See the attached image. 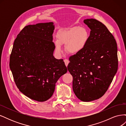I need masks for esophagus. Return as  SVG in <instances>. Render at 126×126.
I'll return each mask as SVG.
<instances>
[{"instance_id":"1","label":"esophagus","mask_w":126,"mask_h":126,"mask_svg":"<svg viewBox=\"0 0 126 126\" xmlns=\"http://www.w3.org/2000/svg\"><path fill=\"white\" fill-rule=\"evenodd\" d=\"M64 63H65L66 66H67L68 63H69V61L68 60V59H64Z\"/></svg>"}]
</instances>
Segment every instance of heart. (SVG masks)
Returning <instances> with one entry per match:
<instances>
[{"label":"heart","mask_w":126,"mask_h":126,"mask_svg":"<svg viewBox=\"0 0 126 126\" xmlns=\"http://www.w3.org/2000/svg\"><path fill=\"white\" fill-rule=\"evenodd\" d=\"M89 37L88 30L85 28L71 27L60 30L57 34V40L53 41V44L58 53L63 51L62 45H66L68 52L77 54L86 47Z\"/></svg>","instance_id":"heart-1"}]
</instances>
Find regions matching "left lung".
I'll return each mask as SVG.
<instances>
[{
    "mask_svg": "<svg viewBox=\"0 0 126 126\" xmlns=\"http://www.w3.org/2000/svg\"><path fill=\"white\" fill-rule=\"evenodd\" d=\"M83 22L90 29L82 51L69 58L67 68L73 77L72 89L79 99L89 102L101 97L118 69L117 45L106 26L94 19Z\"/></svg>",
    "mask_w": 126,
    "mask_h": 126,
    "instance_id": "left-lung-1",
    "label": "left lung"
}]
</instances>
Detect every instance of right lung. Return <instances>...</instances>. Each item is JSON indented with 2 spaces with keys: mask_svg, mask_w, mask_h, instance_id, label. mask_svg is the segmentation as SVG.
<instances>
[{
  "mask_svg": "<svg viewBox=\"0 0 126 126\" xmlns=\"http://www.w3.org/2000/svg\"><path fill=\"white\" fill-rule=\"evenodd\" d=\"M53 22L29 25L15 39L9 67L16 85L26 96L37 101L49 99L56 83L67 72L63 59L53 55Z\"/></svg>",
  "mask_w": 126,
  "mask_h": 126,
  "instance_id": "obj_1",
  "label": "right lung"
}]
</instances>
